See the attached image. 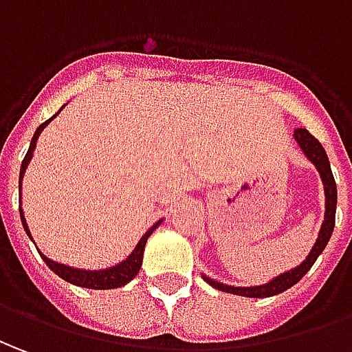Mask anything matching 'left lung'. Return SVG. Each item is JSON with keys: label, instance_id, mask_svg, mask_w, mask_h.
Instances as JSON below:
<instances>
[{"label": "left lung", "instance_id": "1", "mask_svg": "<svg viewBox=\"0 0 352 352\" xmlns=\"http://www.w3.org/2000/svg\"><path fill=\"white\" fill-rule=\"evenodd\" d=\"M295 140L297 144L301 145L302 153L309 157V161H312V164L318 168L320 176H322V182H324V191H326V214H324V224L320 228L318 239L312 247V251L309 253V256L302 261L297 268H293L289 272L280 274L278 278H274L272 282L264 283V285H256V287H232V285H224V283L214 282L205 276L208 285H212L214 289H220V292L234 293V295H243V297H272V295H278V293L289 289L292 285L301 280L305 274L309 272L312 268V264L316 263V258L320 256V253L324 251V247L328 245L329 237H331V232H333V226H336V205H338V188H336V180H333V174H331V168H329L328 155L324 151V147L320 144L318 140L314 135L310 134L307 128H297L295 130Z\"/></svg>", "mask_w": 352, "mask_h": 352}]
</instances>
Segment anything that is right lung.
I'll return each mask as SVG.
<instances>
[{"mask_svg": "<svg viewBox=\"0 0 352 352\" xmlns=\"http://www.w3.org/2000/svg\"><path fill=\"white\" fill-rule=\"evenodd\" d=\"M55 116H51L50 120H45L43 124L38 126V130H36V134H34L32 142H30V147H28V153H26V157H24L23 164H21V180H23V174L26 170V166H28V162L32 159V151L34 147H36V140H38V135L42 132L45 126L50 124L51 120H53ZM21 210V220H23V226L26 230V234L30 236V230L26 226V220H24L23 214V208H19ZM162 220H159L155 226L149 230V232H145V236L140 239V243L135 245V249L132 251V254L122 261L120 264H116V266H111V268H107V270H78V268H72V266H65V264L55 263V261H51L47 256H43L42 258L45 261V264L50 266L53 272L57 274L59 278H63L65 282L74 283V285H80V287H88V289H115V287H122L128 282H132L138 272H140V268H142V261H144V249L145 243H147V237L151 236L153 230L161 224ZM32 239V236H30Z\"/></svg>", "mask_w": 352, "mask_h": 352, "instance_id": "right-lung-1", "label": "right lung"}]
</instances>
